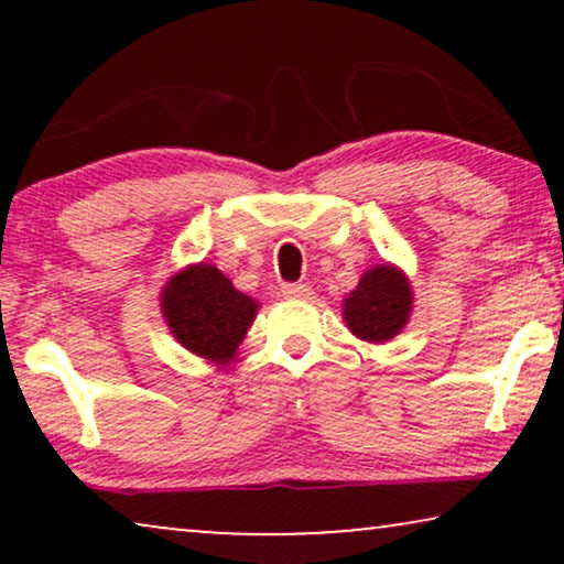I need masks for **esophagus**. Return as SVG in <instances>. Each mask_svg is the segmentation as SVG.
I'll return each mask as SVG.
<instances>
[{"instance_id":"1","label":"esophagus","mask_w":564,"mask_h":564,"mask_svg":"<svg viewBox=\"0 0 564 564\" xmlns=\"http://www.w3.org/2000/svg\"><path fill=\"white\" fill-rule=\"evenodd\" d=\"M282 292L288 297H311L313 288L305 282H288V284H282Z\"/></svg>"}]
</instances>
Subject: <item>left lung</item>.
Segmentation results:
<instances>
[{
    "label": "left lung",
    "instance_id": "1",
    "mask_svg": "<svg viewBox=\"0 0 564 564\" xmlns=\"http://www.w3.org/2000/svg\"><path fill=\"white\" fill-rule=\"evenodd\" d=\"M413 311L408 276L392 264H377L361 274L357 290L344 300V321L361 341L384 344L405 328Z\"/></svg>",
    "mask_w": 564,
    "mask_h": 564
}]
</instances>
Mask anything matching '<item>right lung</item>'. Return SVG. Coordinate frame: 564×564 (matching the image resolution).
Returning a JSON list of instances; mask_svg holds the SVG:
<instances>
[{
	"mask_svg": "<svg viewBox=\"0 0 564 564\" xmlns=\"http://www.w3.org/2000/svg\"><path fill=\"white\" fill-rule=\"evenodd\" d=\"M161 311L184 349L226 367L257 318L259 303L213 264L176 272L161 292Z\"/></svg>",
	"mask_w": 564,
	"mask_h": 564,
	"instance_id": "1",
	"label": "right lung"
}]
</instances>
